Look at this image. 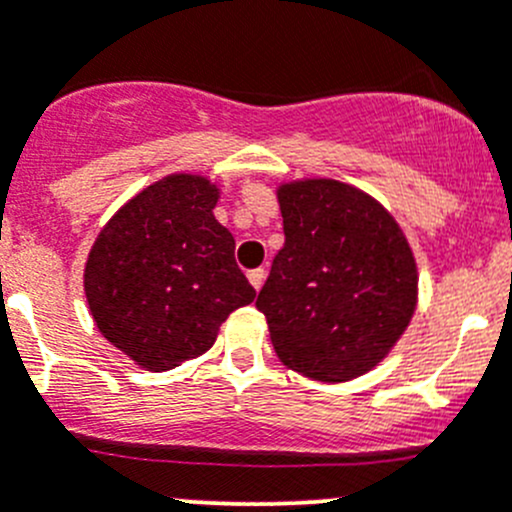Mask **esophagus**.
Here are the masks:
<instances>
[{"instance_id": "34e87169", "label": "esophagus", "mask_w": 512, "mask_h": 512, "mask_svg": "<svg viewBox=\"0 0 512 512\" xmlns=\"http://www.w3.org/2000/svg\"><path fill=\"white\" fill-rule=\"evenodd\" d=\"M247 280H250L252 287L260 289L262 285H265V270H262V267H257V270H250V272H247Z\"/></svg>"}]
</instances>
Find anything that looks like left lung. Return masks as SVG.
<instances>
[{"label": "left lung", "mask_w": 512, "mask_h": 512, "mask_svg": "<svg viewBox=\"0 0 512 512\" xmlns=\"http://www.w3.org/2000/svg\"><path fill=\"white\" fill-rule=\"evenodd\" d=\"M285 247L257 294L272 347L289 369L339 384L374 369L409 327L418 272L399 223L339 180L277 190Z\"/></svg>", "instance_id": "left-lung-1"}]
</instances>
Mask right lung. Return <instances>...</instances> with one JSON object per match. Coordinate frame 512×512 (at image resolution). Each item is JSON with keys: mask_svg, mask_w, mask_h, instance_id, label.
<instances>
[{"mask_svg": "<svg viewBox=\"0 0 512 512\" xmlns=\"http://www.w3.org/2000/svg\"><path fill=\"white\" fill-rule=\"evenodd\" d=\"M218 198L203 175H168L128 200L91 247V317L141 369L168 371L205 354L230 312L255 299L235 237L213 215Z\"/></svg>", "mask_w": 512, "mask_h": 512, "instance_id": "right-lung-1", "label": "right lung"}]
</instances>
